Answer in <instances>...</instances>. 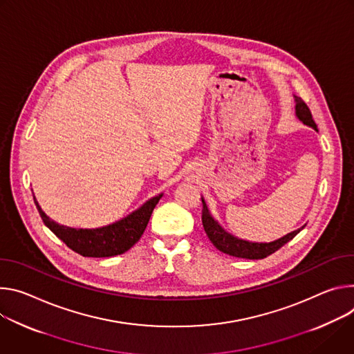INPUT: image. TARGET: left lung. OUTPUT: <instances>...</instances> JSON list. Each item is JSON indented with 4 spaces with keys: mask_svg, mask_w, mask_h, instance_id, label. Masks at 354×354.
I'll return each instance as SVG.
<instances>
[{
    "mask_svg": "<svg viewBox=\"0 0 354 354\" xmlns=\"http://www.w3.org/2000/svg\"><path fill=\"white\" fill-rule=\"evenodd\" d=\"M294 101H295V116L298 120L318 132L317 124L313 122L312 120V115L309 108L306 106V104L297 95H294ZM203 201V225L205 229V233L208 234L209 241L214 243V246L229 254L233 257H242V259H264L270 254H272L274 252H277L280 248H283L286 243H288L291 239H294L297 234L304 229L299 227L297 230H292L291 233H287L286 236L277 239V241H272V242H250L246 239H241L238 236H234L230 232H227L211 214L204 197H201Z\"/></svg>",
    "mask_w": 354,
    "mask_h": 354,
    "instance_id": "left-lung-1",
    "label": "left lung"
}]
</instances>
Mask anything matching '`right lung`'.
Masks as SVG:
<instances>
[{
  "instance_id": "add662e5",
  "label": "right lung",
  "mask_w": 354,
  "mask_h": 354,
  "mask_svg": "<svg viewBox=\"0 0 354 354\" xmlns=\"http://www.w3.org/2000/svg\"><path fill=\"white\" fill-rule=\"evenodd\" d=\"M162 197L163 192L157 194L125 218L93 229H75L60 225L44 212L35 197L33 200L44 223L71 250L84 257H111L125 253L140 239L154 207Z\"/></svg>"
}]
</instances>
